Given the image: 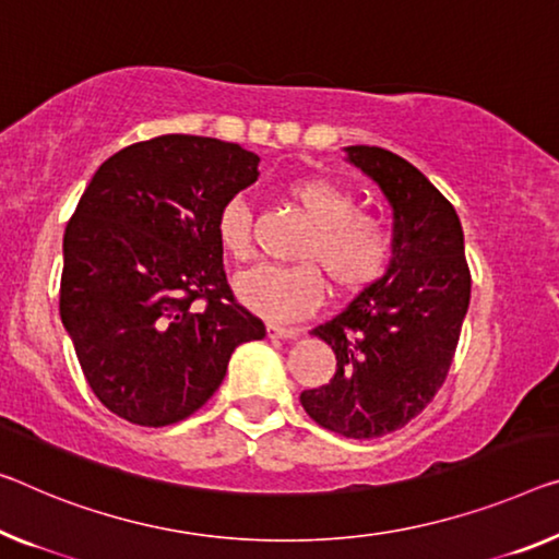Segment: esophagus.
Segmentation results:
<instances>
[{
  "label": "esophagus",
  "mask_w": 559,
  "mask_h": 559,
  "mask_svg": "<svg viewBox=\"0 0 559 559\" xmlns=\"http://www.w3.org/2000/svg\"><path fill=\"white\" fill-rule=\"evenodd\" d=\"M297 334H299V330H295V328H285V324H274V322L267 324V337H272V340H292V337H297Z\"/></svg>",
  "instance_id": "esophagus-1"
}]
</instances>
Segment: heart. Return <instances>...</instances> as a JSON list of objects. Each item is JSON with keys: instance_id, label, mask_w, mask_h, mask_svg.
Wrapping results in <instances>:
<instances>
[{"instance_id": "b5f03b06", "label": "heart", "mask_w": 559, "mask_h": 559, "mask_svg": "<svg viewBox=\"0 0 559 559\" xmlns=\"http://www.w3.org/2000/svg\"><path fill=\"white\" fill-rule=\"evenodd\" d=\"M309 227L297 250L302 264H262L239 274L235 292L247 309L264 320H299L320 307L324 280L337 295H355L380 277L392 257V229L372 214L355 212L352 192L330 179H299L289 187ZM217 239L231 260L247 262L252 247V214L245 200H229L219 210ZM323 274L320 275L319 272Z\"/></svg>"}]
</instances>
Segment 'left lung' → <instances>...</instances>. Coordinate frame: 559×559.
I'll use <instances>...</instances> for the list:
<instances>
[{
    "label": "left lung",
    "instance_id": "8db88e82",
    "mask_svg": "<svg viewBox=\"0 0 559 559\" xmlns=\"http://www.w3.org/2000/svg\"><path fill=\"white\" fill-rule=\"evenodd\" d=\"M345 152L392 207V260L312 330L337 372L299 402L320 427L372 440L405 427L442 388L469 307V270L457 212L423 171L382 147Z\"/></svg>",
    "mask_w": 559,
    "mask_h": 559
}]
</instances>
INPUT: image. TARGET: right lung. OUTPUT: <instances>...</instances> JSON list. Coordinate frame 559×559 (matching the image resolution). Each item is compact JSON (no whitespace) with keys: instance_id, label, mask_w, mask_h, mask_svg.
Segmentation results:
<instances>
[{"instance_id":"right-lung-1","label":"right lung","mask_w":559,"mask_h":559,"mask_svg":"<svg viewBox=\"0 0 559 559\" xmlns=\"http://www.w3.org/2000/svg\"><path fill=\"white\" fill-rule=\"evenodd\" d=\"M257 165L212 136H154L111 154L67 222L59 314L92 392L127 423L190 417L231 352L267 334L231 295L217 239Z\"/></svg>"}]
</instances>
